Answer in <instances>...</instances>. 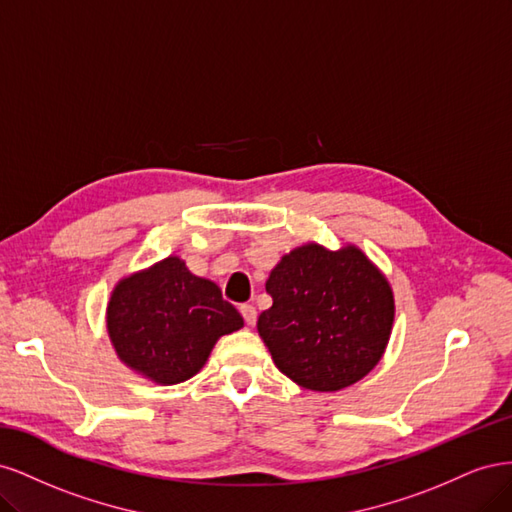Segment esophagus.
Wrapping results in <instances>:
<instances>
[{"label":"esophagus","instance_id":"obj_1","mask_svg":"<svg viewBox=\"0 0 512 512\" xmlns=\"http://www.w3.org/2000/svg\"><path fill=\"white\" fill-rule=\"evenodd\" d=\"M241 309V316H243V320H245V324H256V318H258V312H256V307L254 305H250V303H245V305H241L239 307Z\"/></svg>","mask_w":512,"mask_h":512}]
</instances>
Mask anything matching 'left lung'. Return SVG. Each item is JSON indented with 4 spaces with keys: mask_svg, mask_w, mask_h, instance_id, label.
Returning a JSON list of instances; mask_svg holds the SVG:
<instances>
[{
    "mask_svg": "<svg viewBox=\"0 0 512 512\" xmlns=\"http://www.w3.org/2000/svg\"><path fill=\"white\" fill-rule=\"evenodd\" d=\"M267 292L273 305L258 316V333L290 380L339 391L378 365L395 305L389 282L361 250L297 247L271 271Z\"/></svg>",
    "mask_w": 512,
    "mask_h": 512,
    "instance_id": "left-lung-1",
    "label": "left lung"
}]
</instances>
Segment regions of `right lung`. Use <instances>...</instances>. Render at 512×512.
I'll return each instance as SVG.
<instances>
[{
  "mask_svg": "<svg viewBox=\"0 0 512 512\" xmlns=\"http://www.w3.org/2000/svg\"><path fill=\"white\" fill-rule=\"evenodd\" d=\"M106 324L123 363L177 384L198 374L218 337L239 331L243 318L218 286L170 256L117 284Z\"/></svg>",
  "mask_w": 512,
  "mask_h": 512,
  "instance_id": "1",
  "label": "right lung"
}]
</instances>
